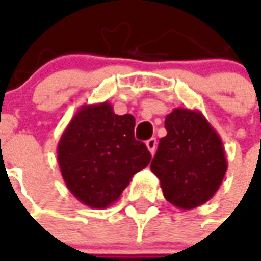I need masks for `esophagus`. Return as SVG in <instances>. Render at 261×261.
<instances>
[{
  "label": "esophagus",
  "instance_id": "esophagus-1",
  "mask_svg": "<svg viewBox=\"0 0 261 261\" xmlns=\"http://www.w3.org/2000/svg\"><path fill=\"white\" fill-rule=\"evenodd\" d=\"M146 146H147V149L150 151L151 154H154V151H156V147H157V142L154 138H151V139L146 140Z\"/></svg>",
  "mask_w": 261,
  "mask_h": 261
}]
</instances>
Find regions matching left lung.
I'll return each instance as SVG.
<instances>
[{
    "instance_id": "8db88e82",
    "label": "left lung",
    "mask_w": 261,
    "mask_h": 261,
    "mask_svg": "<svg viewBox=\"0 0 261 261\" xmlns=\"http://www.w3.org/2000/svg\"><path fill=\"white\" fill-rule=\"evenodd\" d=\"M167 135L160 139L150 170L164 198L178 210H193L219 190L226 170L221 136L202 112L175 108L166 116Z\"/></svg>"
}]
</instances>
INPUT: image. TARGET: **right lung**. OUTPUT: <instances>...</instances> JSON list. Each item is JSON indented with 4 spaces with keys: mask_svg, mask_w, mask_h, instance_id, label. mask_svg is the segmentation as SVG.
<instances>
[{
    "mask_svg": "<svg viewBox=\"0 0 261 261\" xmlns=\"http://www.w3.org/2000/svg\"><path fill=\"white\" fill-rule=\"evenodd\" d=\"M135 118L112 105H81L57 145V162L70 193L95 210L119 199L138 171L150 163L145 143L135 139Z\"/></svg>",
    "mask_w": 261,
    "mask_h": 261,
    "instance_id": "1",
    "label": "right lung"
}]
</instances>
